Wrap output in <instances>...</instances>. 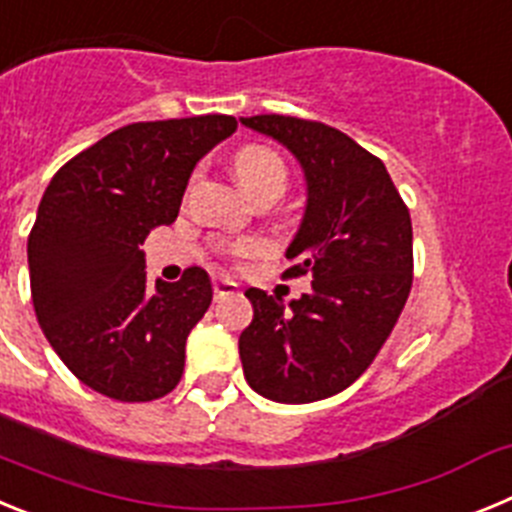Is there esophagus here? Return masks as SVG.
Returning a JSON list of instances; mask_svg holds the SVG:
<instances>
[{
    "label": "esophagus",
    "instance_id": "1",
    "mask_svg": "<svg viewBox=\"0 0 512 512\" xmlns=\"http://www.w3.org/2000/svg\"><path fill=\"white\" fill-rule=\"evenodd\" d=\"M235 289H238V284H235L233 279H215V282H212V292H215V300H223V297L235 295Z\"/></svg>",
    "mask_w": 512,
    "mask_h": 512
}]
</instances>
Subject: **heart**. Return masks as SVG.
<instances>
[{"label":"heart","mask_w":512,"mask_h":512,"mask_svg":"<svg viewBox=\"0 0 512 512\" xmlns=\"http://www.w3.org/2000/svg\"><path fill=\"white\" fill-rule=\"evenodd\" d=\"M235 176L248 194L264 187H287V166L271 148L248 146L235 156Z\"/></svg>","instance_id":"b5f03b06"}]
</instances>
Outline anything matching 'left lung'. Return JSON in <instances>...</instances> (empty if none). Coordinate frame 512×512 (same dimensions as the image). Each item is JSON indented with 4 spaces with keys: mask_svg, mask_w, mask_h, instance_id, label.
I'll use <instances>...</instances> for the list:
<instances>
[{
    "mask_svg": "<svg viewBox=\"0 0 512 512\" xmlns=\"http://www.w3.org/2000/svg\"><path fill=\"white\" fill-rule=\"evenodd\" d=\"M297 158L305 210L287 246L284 277L310 274V292L284 305L246 289L253 320L238 338L253 392L305 405L338 395L372 364L413 284L410 212L377 156L323 122L241 117Z\"/></svg>",
    "mask_w": 512,
    "mask_h": 512,
    "instance_id": "1",
    "label": "left lung"
}]
</instances>
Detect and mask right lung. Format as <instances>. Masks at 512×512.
I'll return each instance as SVG.
<instances>
[{"label": "right lung", "instance_id": "1", "mask_svg": "<svg viewBox=\"0 0 512 512\" xmlns=\"http://www.w3.org/2000/svg\"><path fill=\"white\" fill-rule=\"evenodd\" d=\"M238 128L230 115L133 122L58 169L27 238L30 292L45 338L76 379L120 402L169 395L212 302L200 266L146 279L143 241L179 215L202 156Z\"/></svg>", "mask_w": 512, "mask_h": 512}]
</instances>
